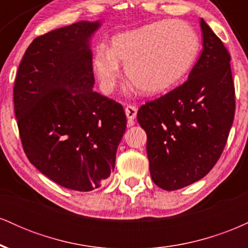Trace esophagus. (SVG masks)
Listing matches in <instances>:
<instances>
[{
	"mask_svg": "<svg viewBox=\"0 0 248 248\" xmlns=\"http://www.w3.org/2000/svg\"><path fill=\"white\" fill-rule=\"evenodd\" d=\"M124 112H126V116L128 120L130 121V124H133V120L136 118V113H138V108L135 106H133V105H128L126 107V109H124Z\"/></svg>",
	"mask_w": 248,
	"mask_h": 248,
	"instance_id": "esophagus-1",
	"label": "esophagus"
}]
</instances>
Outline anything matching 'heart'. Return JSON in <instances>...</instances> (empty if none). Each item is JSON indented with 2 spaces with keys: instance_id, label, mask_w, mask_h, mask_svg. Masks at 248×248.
I'll list each match as a JSON object with an SVG mask.
<instances>
[{
  "instance_id": "obj_1",
  "label": "heart",
  "mask_w": 248,
  "mask_h": 248,
  "mask_svg": "<svg viewBox=\"0 0 248 248\" xmlns=\"http://www.w3.org/2000/svg\"><path fill=\"white\" fill-rule=\"evenodd\" d=\"M199 46V37L191 25L166 19L119 33L112 38L109 50L99 45L93 69L105 93L113 92L118 84L121 62L128 80L142 93L158 94L191 69Z\"/></svg>"
}]
</instances>
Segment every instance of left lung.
<instances>
[{
	"label": "left lung",
	"mask_w": 248,
	"mask_h": 248,
	"mask_svg": "<svg viewBox=\"0 0 248 248\" xmlns=\"http://www.w3.org/2000/svg\"><path fill=\"white\" fill-rule=\"evenodd\" d=\"M201 28L203 51L187 80L138 112L150 176L167 191L195 183L215 167L234 119L231 56L203 18Z\"/></svg>",
	"instance_id": "8db88e82"
}]
</instances>
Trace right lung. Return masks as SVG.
I'll use <instances>...</instances> for the list:
<instances>
[{"label":"right lung","mask_w":248,"mask_h":248,"mask_svg":"<svg viewBox=\"0 0 248 248\" xmlns=\"http://www.w3.org/2000/svg\"><path fill=\"white\" fill-rule=\"evenodd\" d=\"M100 22L81 21L37 37L14 86L24 153L59 186L91 191L109 177L127 127L124 107L92 90L91 36Z\"/></svg>","instance_id":"1"}]
</instances>
